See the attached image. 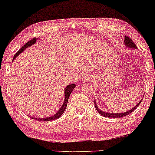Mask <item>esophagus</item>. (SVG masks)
<instances>
[{
    "label": "esophagus",
    "instance_id": "obj_1",
    "mask_svg": "<svg viewBox=\"0 0 155 155\" xmlns=\"http://www.w3.org/2000/svg\"><path fill=\"white\" fill-rule=\"evenodd\" d=\"M82 82H89L90 81V78L88 75H84L82 78Z\"/></svg>",
    "mask_w": 155,
    "mask_h": 155
}]
</instances>
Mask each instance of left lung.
Segmentation results:
<instances>
[{
  "instance_id": "obj_1",
  "label": "left lung",
  "mask_w": 155,
  "mask_h": 155,
  "mask_svg": "<svg viewBox=\"0 0 155 155\" xmlns=\"http://www.w3.org/2000/svg\"><path fill=\"white\" fill-rule=\"evenodd\" d=\"M124 45H125L126 47H127L128 48H131V49H137V47L136 45L134 43V42L133 40H131V38H130L128 37V36H125L124 37ZM142 100H141L139 101V102L137 103V104H136L135 106L133 108H131L130 110H129L128 111H126V112L124 113H106L104 112V111H102L101 110L100 108L97 107V104L95 102V108L96 110H97V112L100 114L101 116H104V117H113V118H117V117H125L128 114L131 113L133 111L135 110V109L137 107V106L139 105V104L141 102Z\"/></svg>"
}]
</instances>
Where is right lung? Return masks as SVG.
Masks as SVG:
<instances>
[{"instance_id":"add662e5","label":"right lung","mask_w":155,"mask_h":155,"mask_svg":"<svg viewBox=\"0 0 155 155\" xmlns=\"http://www.w3.org/2000/svg\"><path fill=\"white\" fill-rule=\"evenodd\" d=\"M37 39L36 38H33L32 40H29V42H27L26 44H25L24 46H22L21 47V49H20L18 51L16 54H15L14 57L13 58V61L15 60V58H16L17 56H18V55L22 54V52L24 51L27 49V47H29L32 46L33 45H34L35 42L37 41ZM75 87V84H71L68 85L66 87L65 89H64V102H63L62 106H61V108L58 110L56 113L55 114V115H52V116H50V117H43V118H36V117H30L32 118V119H34L35 120H38V121H51V120H56V119L59 118L62 115L63 113L64 112L66 108H67V103H68V97H69V96L71 95V93H72L73 90L74 89Z\"/></svg>"}]
</instances>
